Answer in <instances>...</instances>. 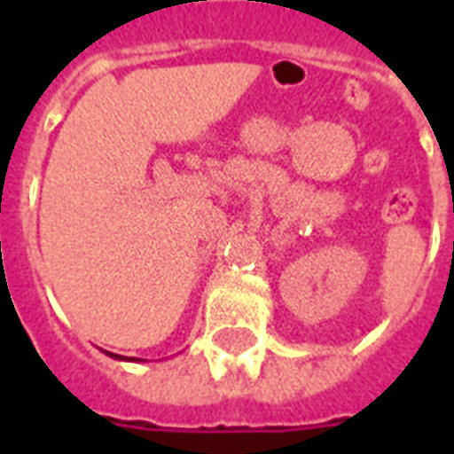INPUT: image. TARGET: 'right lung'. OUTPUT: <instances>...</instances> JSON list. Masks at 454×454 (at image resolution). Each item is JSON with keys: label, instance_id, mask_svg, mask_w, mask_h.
I'll use <instances>...</instances> for the list:
<instances>
[{"label": "right lung", "instance_id": "obj_1", "mask_svg": "<svg viewBox=\"0 0 454 454\" xmlns=\"http://www.w3.org/2000/svg\"><path fill=\"white\" fill-rule=\"evenodd\" d=\"M106 353H108V351H106ZM108 356H110V358H115V360H134V358H127V356H117V353H108Z\"/></svg>", "mask_w": 454, "mask_h": 454}]
</instances>
